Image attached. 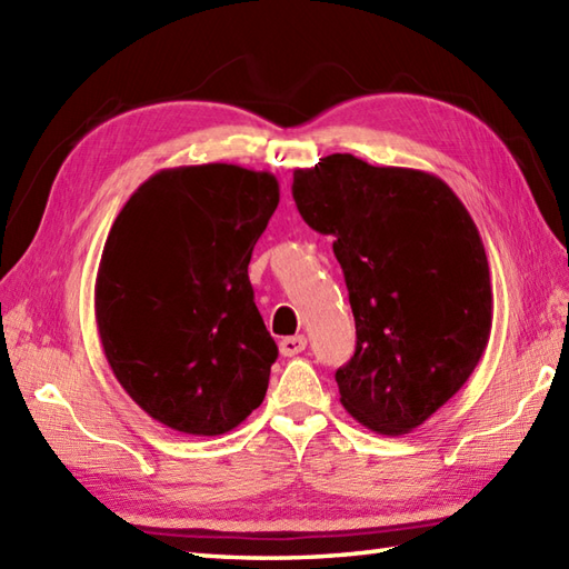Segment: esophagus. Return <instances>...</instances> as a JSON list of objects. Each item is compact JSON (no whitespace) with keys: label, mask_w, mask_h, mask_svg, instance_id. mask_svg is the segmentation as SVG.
I'll use <instances>...</instances> for the list:
<instances>
[{"label":"esophagus","mask_w":569,"mask_h":569,"mask_svg":"<svg viewBox=\"0 0 569 569\" xmlns=\"http://www.w3.org/2000/svg\"><path fill=\"white\" fill-rule=\"evenodd\" d=\"M308 347V340L306 335H293V337H283L281 345H278V349H281L283 357H296L303 352V349Z\"/></svg>","instance_id":"obj_1"}]
</instances>
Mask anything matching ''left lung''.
I'll list each match as a JSON object with an SVG mask.
<instances>
[{
  "label": "left lung",
  "mask_w": 569,
  "mask_h": 569,
  "mask_svg": "<svg viewBox=\"0 0 569 569\" xmlns=\"http://www.w3.org/2000/svg\"><path fill=\"white\" fill-rule=\"evenodd\" d=\"M303 220L330 234L357 325L337 369L361 426L406 435L462 389L491 332V278L479 229L452 188L413 168L332 153L296 168Z\"/></svg>",
  "instance_id": "1"
}]
</instances>
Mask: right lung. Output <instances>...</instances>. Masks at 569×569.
I'll return each mask as SVG.
<instances>
[{"label": "right lung", "instance_id": "right-lung-1", "mask_svg": "<svg viewBox=\"0 0 569 569\" xmlns=\"http://www.w3.org/2000/svg\"><path fill=\"white\" fill-rule=\"evenodd\" d=\"M278 180L232 163L166 168L107 234L94 318L117 381L186 435H222L269 389L278 357L253 303L249 261Z\"/></svg>", "mask_w": 569, "mask_h": 569}]
</instances>
